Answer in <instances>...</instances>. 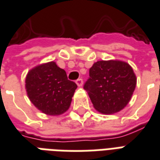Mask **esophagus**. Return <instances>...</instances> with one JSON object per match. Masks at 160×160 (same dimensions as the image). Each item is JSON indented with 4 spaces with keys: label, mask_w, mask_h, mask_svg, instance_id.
<instances>
[{
    "label": "esophagus",
    "mask_w": 160,
    "mask_h": 160,
    "mask_svg": "<svg viewBox=\"0 0 160 160\" xmlns=\"http://www.w3.org/2000/svg\"><path fill=\"white\" fill-rule=\"evenodd\" d=\"M76 83H77V85H78V87H82V83H83L82 79L78 78V80H76Z\"/></svg>",
    "instance_id": "esophagus-1"
}]
</instances>
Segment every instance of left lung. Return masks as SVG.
Returning <instances> with one entry per match:
<instances>
[{"label": "left lung", "mask_w": 160, "mask_h": 160, "mask_svg": "<svg viewBox=\"0 0 160 160\" xmlns=\"http://www.w3.org/2000/svg\"><path fill=\"white\" fill-rule=\"evenodd\" d=\"M137 78L130 65L121 61H98L89 69V78L83 88L96 110L114 114L131 100Z\"/></svg>", "instance_id": "obj_1"}]
</instances>
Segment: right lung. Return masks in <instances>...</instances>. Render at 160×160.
<instances>
[{"label":"right lung","mask_w":160,"mask_h":160,"mask_svg":"<svg viewBox=\"0 0 160 160\" xmlns=\"http://www.w3.org/2000/svg\"><path fill=\"white\" fill-rule=\"evenodd\" d=\"M25 88L30 101L41 112L59 116L70 107L77 84L67 79L65 70L50 62L28 72Z\"/></svg>","instance_id":"obj_1"}]
</instances>
